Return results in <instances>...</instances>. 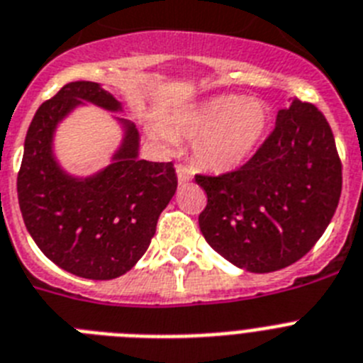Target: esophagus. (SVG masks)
<instances>
[{
    "label": "esophagus",
    "mask_w": 363,
    "mask_h": 363,
    "mask_svg": "<svg viewBox=\"0 0 363 363\" xmlns=\"http://www.w3.org/2000/svg\"><path fill=\"white\" fill-rule=\"evenodd\" d=\"M176 174H178V182H179V184H187L189 179H193L194 172L191 169H189L187 165H182V163H179V165L176 167Z\"/></svg>",
    "instance_id": "34e87169"
}]
</instances>
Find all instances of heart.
<instances>
[{
	"mask_svg": "<svg viewBox=\"0 0 363 363\" xmlns=\"http://www.w3.org/2000/svg\"><path fill=\"white\" fill-rule=\"evenodd\" d=\"M270 111L259 99L218 95L182 111L172 126L154 125L150 134L163 143L176 138L194 141V160L216 174L233 172L246 165L268 130Z\"/></svg>",
	"mask_w": 363,
	"mask_h": 363,
	"instance_id": "obj_1",
	"label": "heart"
}]
</instances>
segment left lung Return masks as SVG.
Instances as JSON below:
<instances>
[{"instance_id": "8db88e82", "label": "left lung", "mask_w": 363, "mask_h": 363, "mask_svg": "<svg viewBox=\"0 0 363 363\" xmlns=\"http://www.w3.org/2000/svg\"><path fill=\"white\" fill-rule=\"evenodd\" d=\"M196 184L207 193L198 224L209 246L268 274L299 261L325 233L342 194V161L323 113L294 99L246 165L196 174Z\"/></svg>"}]
</instances>
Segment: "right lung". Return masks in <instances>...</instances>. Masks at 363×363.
I'll return each mask as SVG.
<instances>
[{
	"label": "right lung",
	"instance_id": "right-lung-1",
	"mask_svg": "<svg viewBox=\"0 0 363 363\" xmlns=\"http://www.w3.org/2000/svg\"><path fill=\"white\" fill-rule=\"evenodd\" d=\"M91 102L108 111L123 106L97 82H69L36 110L18 172V202L36 246L62 270L108 281L145 255L161 211L178 187L172 163L139 160V132L119 119L123 143L111 163L88 178L58 165L52 138L60 121Z\"/></svg>",
	"mask_w": 363,
	"mask_h": 363
}]
</instances>
